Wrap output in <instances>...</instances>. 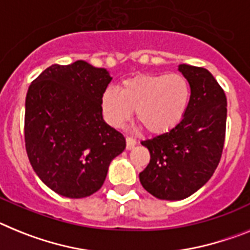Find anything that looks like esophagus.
I'll return each instance as SVG.
<instances>
[{"mask_svg":"<svg viewBox=\"0 0 250 250\" xmlns=\"http://www.w3.org/2000/svg\"><path fill=\"white\" fill-rule=\"evenodd\" d=\"M125 142H127V149H132L134 146H136V145H137L136 140H133L132 137L125 138Z\"/></svg>","mask_w":250,"mask_h":250,"instance_id":"esophagus-1","label":"esophagus"}]
</instances>
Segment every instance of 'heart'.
<instances>
[{"mask_svg":"<svg viewBox=\"0 0 250 250\" xmlns=\"http://www.w3.org/2000/svg\"><path fill=\"white\" fill-rule=\"evenodd\" d=\"M191 89L182 74H149L123 82L119 90L108 88L102 95L104 119L121 127L136 110L149 133H166L185 116Z\"/></svg>","mask_w":250,"mask_h":250,"instance_id":"obj_1","label":"heart"}]
</instances>
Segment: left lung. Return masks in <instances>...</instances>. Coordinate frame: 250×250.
<instances>
[{
  "label": "left lung",
  "instance_id": "left-lung-1",
  "mask_svg": "<svg viewBox=\"0 0 250 250\" xmlns=\"http://www.w3.org/2000/svg\"><path fill=\"white\" fill-rule=\"evenodd\" d=\"M191 95L181 122L143 141L151 155L140 173L145 190L161 200L186 199L212 176L220 161L227 128V97L209 70L179 65Z\"/></svg>",
  "mask_w": 250,
  "mask_h": 250
}]
</instances>
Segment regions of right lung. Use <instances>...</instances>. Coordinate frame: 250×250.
<instances>
[{"label":"right lung","mask_w":250,"mask_h":250,"mask_svg":"<svg viewBox=\"0 0 250 250\" xmlns=\"http://www.w3.org/2000/svg\"><path fill=\"white\" fill-rule=\"evenodd\" d=\"M110 80L104 68L78 60L51 65L29 86L26 152L41 181L62 196L97 192L113 158L125 151L123 134L102 114V95Z\"/></svg>","instance_id":"1"}]
</instances>
